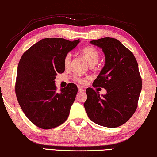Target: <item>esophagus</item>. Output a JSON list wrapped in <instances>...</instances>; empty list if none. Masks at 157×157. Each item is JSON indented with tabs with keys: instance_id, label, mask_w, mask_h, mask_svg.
I'll use <instances>...</instances> for the list:
<instances>
[{
	"instance_id": "obj_1",
	"label": "esophagus",
	"mask_w": 157,
	"mask_h": 157,
	"mask_svg": "<svg viewBox=\"0 0 157 157\" xmlns=\"http://www.w3.org/2000/svg\"><path fill=\"white\" fill-rule=\"evenodd\" d=\"M78 91H80V92H83V91H84V89H83L82 87H78Z\"/></svg>"
}]
</instances>
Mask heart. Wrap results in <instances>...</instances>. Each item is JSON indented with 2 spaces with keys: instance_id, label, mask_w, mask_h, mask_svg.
<instances>
[{
  "instance_id": "heart-1",
  "label": "heart",
  "mask_w": 157,
  "mask_h": 157,
  "mask_svg": "<svg viewBox=\"0 0 157 157\" xmlns=\"http://www.w3.org/2000/svg\"><path fill=\"white\" fill-rule=\"evenodd\" d=\"M82 54L90 66L96 64L99 60V58H100V54H99L98 51L92 46H86L83 48L82 49ZM71 57H72V56L70 53H67L66 56L64 57V64L65 67H68L70 65ZM75 80L77 81V82L81 83V84H83L86 81L85 78L77 77H75Z\"/></svg>"
}]
</instances>
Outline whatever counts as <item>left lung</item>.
I'll list each match as a JSON object with an SVG mask.
<instances>
[{"label":"left lung","instance_id":"1","mask_svg":"<svg viewBox=\"0 0 157 157\" xmlns=\"http://www.w3.org/2000/svg\"><path fill=\"white\" fill-rule=\"evenodd\" d=\"M102 49L105 64L93 83L106 90L100 96L86 89L84 106L90 120L106 128H117L128 122L136 112L142 88L138 65L133 53L118 40L104 37L90 41Z\"/></svg>","mask_w":157,"mask_h":157}]
</instances>
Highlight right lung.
I'll return each instance as SVG.
<instances>
[{"mask_svg": "<svg viewBox=\"0 0 157 157\" xmlns=\"http://www.w3.org/2000/svg\"><path fill=\"white\" fill-rule=\"evenodd\" d=\"M80 40L44 38L23 53L17 69L15 91L21 109L27 118L40 128L52 129L68 118L75 101L77 87L69 83L56 91L57 73L64 72V57Z\"/></svg>", "mask_w": 157, "mask_h": 157, "instance_id": "add662e5", "label": "right lung"}]
</instances>
